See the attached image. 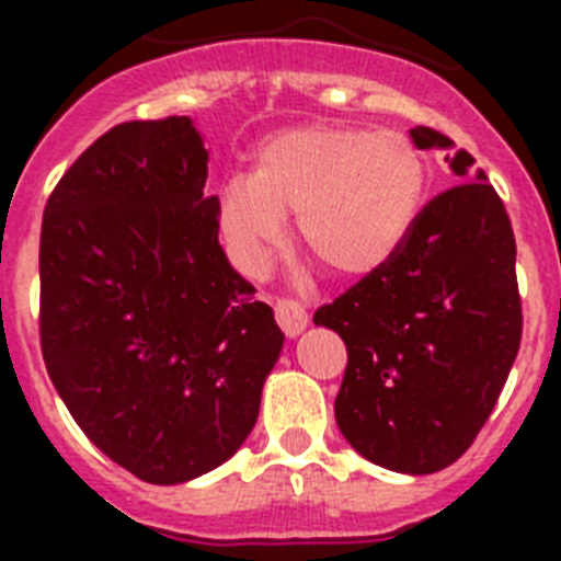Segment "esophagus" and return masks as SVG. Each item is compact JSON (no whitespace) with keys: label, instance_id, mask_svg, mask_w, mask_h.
Listing matches in <instances>:
<instances>
[{"label":"esophagus","instance_id":"esophagus-1","mask_svg":"<svg viewBox=\"0 0 561 561\" xmlns=\"http://www.w3.org/2000/svg\"><path fill=\"white\" fill-rule=\"evenodd\" d=\"M275 320L277 325L284 329L286 336H297L306 329V323H309V314H306L304 306L297 304V300H291V297H277Z\"/></svg>","mask_w":561,"mask_h":561}]
</instances>
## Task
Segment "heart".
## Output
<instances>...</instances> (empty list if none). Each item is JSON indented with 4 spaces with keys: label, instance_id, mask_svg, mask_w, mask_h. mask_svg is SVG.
Returning a JSON list of instances; mask_svg holds the SVG:
<instances>
[{
    "label": "heart",
    "instance_id": "obj_1",
    "mask_svg": "<svg viewBox=\"0 0 561 561\" xmlns=\"http://www.w3.org/2000/svg\"><path fill=\"white\" fill-rule=\"evenodd\" d=\"M424 193L427 160L404 131L300 126L261 142L255 173H232L219 187L216 216L244 272L264 270L286 213H297L300 244L334 275L365 277L404 244Z\"/></svg>",
    "mask_w": 561,
    "mask_h": 561
}]
</instances>
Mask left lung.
<instances>
[{
  "label": "left lung",
  "mask_w": 561,
  "mask_h": 561,
  "mask_svg": "<svg viewBox=\"0 0 561 561\" xmlns=\"http://www.w3.org/2000/svg\"><path fill=\"white\" fill-rule=\"evenodd\" d=\"M410 137L419 148L455 146L427 126ZM447 162L460 185L424 205L388 264L314 311L348 348L340 433L362 458L404 474L447 469L472 447L523 336L503 199L472 153L460 148Z\"/></svg>",
  "instance_id": "left-lung-1"
}]
</instances>
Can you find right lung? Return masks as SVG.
<instances>
[{
    "label": "right lung",
    "mask_w": 561,
    "mask_h": 561,
    "mask_svg": "<svg viewBox=\"0 0 561 561\" xmlns=\"http://www.w3.org/2000/svg\"><path fill=\"white\" fill-rule=\"evenodd\" d=\"M191 117L108 128L49 193L38 334L78 427L146 483L225 463L255 427L284 331L219 244Z\"/></svg>",
    "instance_id": "add662e5"
}]
</instances>
